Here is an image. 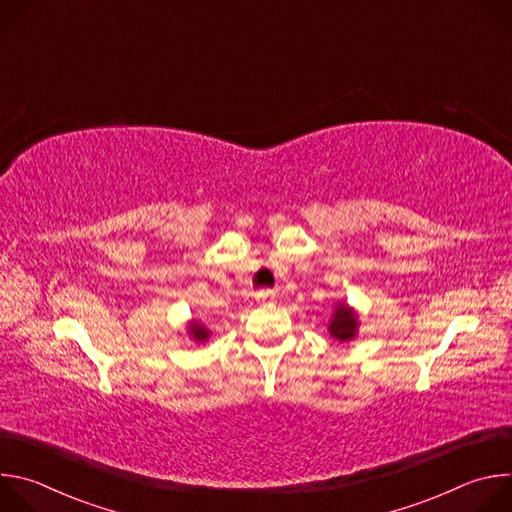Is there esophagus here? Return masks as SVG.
Returning a JSON list of instances; mask_svg holds the SVG:
<instances>
[{
  "label": "esophagus",
  "instance_id": "esophagus-1",
  "mask_svg": "<svg viewBox=\"0 0 512 512\" xmlns=\"http://www.w3.org/2000/svg\"><path fill=\"white\" fill-rule=\"evenodd\" d=\"M275 298H277V294H275L273 289H261V291H257V302H261V304H273Z\"/></svg>",
  "mask_w": 512,
  "mask_h": 512
}]
</instances>
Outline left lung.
<instances>
[{
	"instance_id": "obj_1",
	"label": "left lung",
	"mask_w": 512,
	"mask_h": 512,
	"mask_svg": "<svg viewBox=\"0 0 512 512\" xmlns=\"http://www.w3.org/2000/svg\"><path fill=\"white\" fill-rule=\"evenodd\" d=\"M356 328H358V316L356 312L346 306V304H338L334 308L332 320L328 324V332L332 338H336L338 342H348L356 336Z\"/></svg>"
}]
</instances>
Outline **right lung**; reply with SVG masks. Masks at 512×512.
Wrapping results in <instances>:
<instances>
[{
	"label": "right lung",
	"instance_id": "add662e5",
	"mask_svg": "<svg viewBox=\"0 0 512 512\" xmlns=\"http://www.w3.org/2000/svg\"><path fill=\"white\" fill-rule=\"evenodd\" d=\"M188 334L192 336V340H196V342H204V340H208L210 330H208V328H204L200 322L192 320V322L188 324Z\"/></svg>",
	"mask_w": 512,
	"mask_h": 512
}]
</instances>
